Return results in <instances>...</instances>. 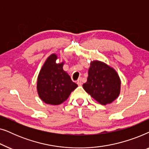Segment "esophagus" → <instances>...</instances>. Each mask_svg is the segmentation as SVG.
<instances>
[{
    "instance_id": "1",
    "label": "esophagus",
    "mask_w": 149,
    "mask_h": 149,
    "mask_svg": "<svg viewBox=\"0 0 149 149\" xmlns=\"http://www.w3.org/2000/svg\"><path fill=\"white\" fill-rule=\"evenodd\" d=\"M77 83L78 84V85H82V81H81V79H79L77 80Z\"/></svg>"
}]
</instances>
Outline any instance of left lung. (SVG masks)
Returning a JSON list of instances; mask_svg holds the SVG:
<instances>
[{
	"label": "left lung",
	"mask_w": 149,
	"mask_h": 149,
	"mask_svg": "<svg viewBox=\"0 0 149 149\" xmlns=\"http://www.w3.org/2000/svg\"><path fill=\"white\" fill-rule=\"evenodd\" d=\"M83 89L95 100L107 105L116 100L121 90V79L113 68L98 60L91 62Z\"/></svg>",
	"instance_id": "obj_1"
}]
</instances>
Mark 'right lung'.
<instances>
[{
    "mask_svg": "<svg viewBox=\"0 0 149 149\" xmlns=\"http://www.w3.org/2000/svg\"><path fill=\"white\" fill-rule=\"evenodd\" d=\"M58 58L56 54L50 55L42 65L37 78L38 96L48 104L63 103L78 86L63 70L64 62L56 63Z\"/></svg>",
    "mask_w": 149,
    "mask_h": 149,
    "instance_id": "obj_1",
    "label": "right lung"
}]
</instances>
